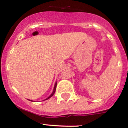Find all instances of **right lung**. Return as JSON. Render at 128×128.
Here are the masks:
<instances>
[{"label":"right lung","mask_w":128,"mask_h":128,"mask_svg":"<svg viewBox=\"0 0 128 128\" xmlns=\"http://www.w3.org/2000/svg\"><path fill=\"white\" fill-rule=\"evenodd\" d=\"M56 86H57V82H56V84H55V85H54V90H53V92H52V94H50V96H49V97H48V98H47V99H46L45 100H48V99H49V98H51L52 96L54 95V93H55L56 89ZM30 101H32V100H30Z\"/></svg>","instance_id":"obj_1"}]
</instances>
